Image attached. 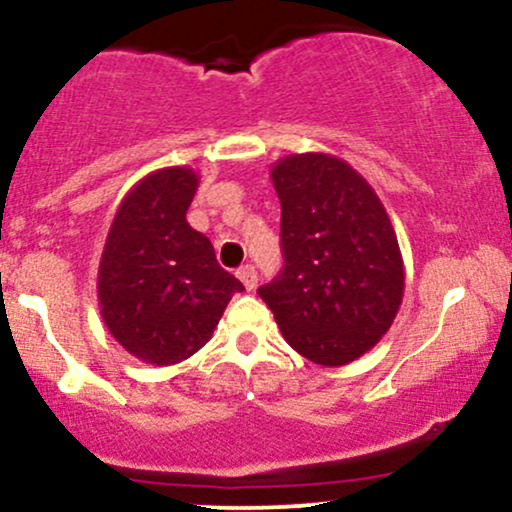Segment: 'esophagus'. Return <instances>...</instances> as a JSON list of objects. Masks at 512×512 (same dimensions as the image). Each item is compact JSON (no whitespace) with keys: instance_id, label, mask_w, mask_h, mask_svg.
<instances>
[{"instance_id":"1","label":"esophagus","mask_w":512,"mask_h":512,"mask_svg":"<svg viewBox=\"0 0 512 512\" xmlns=\"http://www.w3.org/2000/svg\"><path fill=\"white\" fill-rule=\"evenodd\" d=\"M238 279L243 281V286L248 291H252L257 286V272H255V267H252V264H245V267H240L238 269Z\"/></svg>"}]
</instances>
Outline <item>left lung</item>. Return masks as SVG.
I'll return each instance as SVG.
<instances>
[{"mask_svg": "<svg viewBox=\"0 0 512 512\" xmlns=\"http://www.w3.org/2000/svg\"><path fill=\"white\" fill-rule=\"evenodd\" d=\"M284 269L257 289L291 349L317 366L368 354L395 322L404 262L373 187L342 158L291 154L272 166Z\"/></svg>", "mask_w": 512, "mask_h": 512, "instance_id": "8db88e82", "label": "left lung"}]
</instances>
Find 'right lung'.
<instances>
[{"label": "right lung", "instance_id": "obj_1", "mask_svg": "<svg viewBox=\"0 0 512 512\" xmlns=\"http://www.w3.org/2000/svg\"><path fill=\"white\" fill-rule=\"evenodd\" d=\"M195 168L149 173L122 197L98 264V305L115 342L151 366H173L209 342L243 284L185 219Z\"/></svg>", "mask_w": 512, "mask_h": 512}]
</instances>
